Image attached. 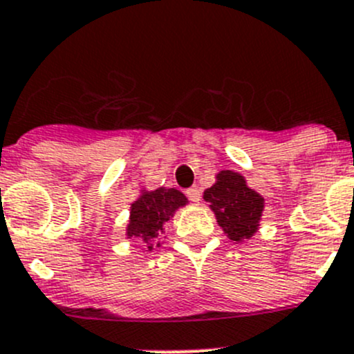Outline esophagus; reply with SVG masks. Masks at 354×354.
<instances>
[{
  "label": "esophagus",
  "mask_w": 354,
  "mask_h": 354,
  "mask_svg": "<svg viewBox=\"0 0 354 354\" xmlns=\"http://www.w3.org/2000/svg\"><path fill=\"white\" fill-rule=\"evenodd\" d=\"M187 197L192 200V202H198L200 197H202V194H200V188L198 187H192L187 190Z\"/></svg>",
  "instance_id": "esophagus-1"
}]
</instances>
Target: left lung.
<instances>
[{"label":"left lung","instance_id":"1","mask_svg":"<svg viewBox=\"0 0 354 354\" xmlns=\"http://www.w3.org/2000/svg\"><path fill=\"white\" fill-rule=\"evenodd\" d=\"M203 198L216 212L217 223L233 241L248 240L259 227L263 198L246 187L243 176L221 171L217 183L203 192Z\"/></svg>","mask_w":354,"mask_h":354}]
</instances>
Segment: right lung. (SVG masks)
I'll use <instances>...</instances> for the list:
<instances>
[{
    "instance_id": "add662e5",
    "label": "right lung",
    "mask_w": 354,
    "mask_h": 354,
    "mask_svg": "<svg viewBox=\"0 0 354 354\" xmlns=\"http://www.w3.org/2000/svg\"><path fill=\"white\" fill-rule=\"evenodd\" d=\"M187 203V197L174 188H157L144 194L135 203H131L128 236L144 238L149 241V250L154 248L157 236L162 231V224L169 221L178 207Z\"/></svg>"
}]
</instances>
